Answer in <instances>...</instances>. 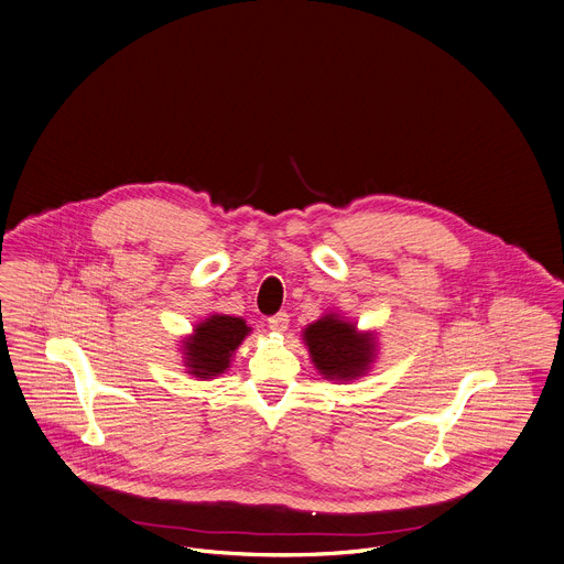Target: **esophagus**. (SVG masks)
I'll use <instances>...</instances> for the list:
<instances>
[{
    "label": "esophagus",
    "mask_w": 564,
    "mask_h": 564,
    "mask_svg": "<svg viewBox=\"0 0 564 564\" xmlns=\"http://www.w3.org/2000/svg\"><path fill=\"white\" fill-rule=\"evenodd\" d=\"M288 323H290L288 312H279V314H274V316L268 318V327H270L272 332H285V329H288Z\"/></svg>",
    "instance_id": "esophagus-1"
}]
</instances>
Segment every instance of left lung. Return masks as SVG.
Listing matches in <instances>:
<instances>
[{
    "mask_svg": "<svg viewBox=\"0 0 564 564\" xmlns=\"http://www.w3.org/2000/svg\"><path fill=\"white\" fill-rule=\"evenodd\" d=\"M303 340L314 367L327 381H354L377 358V340L371 332H358L354 323L338 314H325L305 327Z\"/></svg>",
    "mask_w": 564,
    "mask_h": 564,
    "instance_id": "8db88e82",
    "label": "left lung"
}]
</instances>
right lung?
Segmentation results:
<instances>
[{"label": "right lung", "mask_w": 564, "mask_h": 564, "mask_svg": "<svg viewBox=\"0 0 564 564\" xmlns=\"http://www.w3.org/2000/svg\"><path fill=\"white\" fill-rule=\"evenodd\" d=\"M250 334V327L239 316L210 314L195 325V332L183 338V365L195 379L208 381L219 377L232 360V354Z\"/></svg>", "instance_id": "1"}]
</instances>
